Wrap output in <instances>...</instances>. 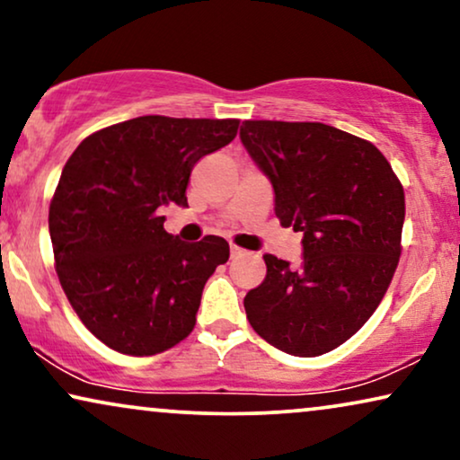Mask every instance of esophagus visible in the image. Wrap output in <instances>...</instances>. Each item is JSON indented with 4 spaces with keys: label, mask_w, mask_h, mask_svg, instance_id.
Instances as JSON below:
<instances>
[{
    "label": "esophagus",
    "mask_w": 460,
    "mask_h": 460,
    "mask_svg": "<svg viewBox=\"0 0 460 460\" xmlns=\"http://www.w3.org/2000/svg\"><path fill=\"white\" fill-rule=\"evenodd\" d=\"M241 255H244V251L241 247H236V244H230V257H232V260H236V257H241Z\"/></svg>",
    "instance_id": "34e87169"
}]
</instances>
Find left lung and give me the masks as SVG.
<instances>
[{"mask_svg":"<svg viewBox=\"0 0 460 460\" xmlns=\"http://www.w3.org/2000/svg\"><path fill=\"white\" fill-rule=\"evenodd\" d=\"M241 142L274 188V213L301 232L299 268L263 255L244 297L253 331L291 356L339 348L381 304L400 260L404 188L373 144L324 123L243 121Z\"/></svg>","mask_w":460,"mask_h":460,"instance_id":"left-lung-1","label":"left lung"}]
</instances>
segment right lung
Listing matches in <instances>:
<instances>
[{
  "label": "right lung",
  "instance_id": "add662e5",
  "mask_svg": "<svg viewBox=\"0 0 460 460\" xmlns=\"http://www.w3.org/2000/svg\"><path fill=\"white\" fill-rule=\"evenodd\" d=\"M236 129V119H129L87 136L62 169L49 205L56 272L81 323L115 351L155 356L194 329L230 247L180 241L161 209L188 207L192 167Z\"/></svg>",
  "mask_w": 460,
  "mask_h": 460
}]
</instances>
